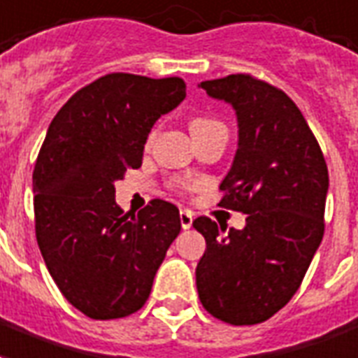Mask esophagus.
Here are the masks:
<instances>
[{
	"label": "esophagus",
	"mask_w": 358,
	"mask_h": 358,
	"mask_svg": "<svg viewBox=\"0 0 358 358\" xmlns=\"http://www.w3.org/2000/svg\"><path fill=\"white\" fill-rule=\"evenodd\" d=\"M180 224H182V227L184 229H189L193 224V213L192 210H187V208H182L180 210Z\"/></svg>",
	"instance_id": "34e87169"
}]
</instances>
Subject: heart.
I'll return each instance as SVG.
<instances>
[{"mask_svg":"<svg viewBox=\"0 0 358 358\" xmlns=\"http://www.w3.org/2000/svg\"><path fill=\"white\" fill-rule=\"evenodd\" d=\"M218 119H213V117H193L192 123H189V129H192V134H199L203 131H208V129H213V127H220ZM153 138V134H152Z\"/></svg>","mask_w":358,"mask_h":358,"instance_id":"obj_1","label":"heart"}]
</instances>
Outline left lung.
<instances>
[{
  "label": "left lung",
  "instance_id": "obj_1",
  "mask_svg": "<svg viewBox=\"0 0 358 358\" xmlns=\"http://www.w3.org/2000/svg\"><path fill=\"white\" fill-rule=\"evenodd\" d=\"M199 87L235 110L239 142L220 205L248 216L229 231L206 216L193 222L206 241L197 292L216 319L258 324L290 301L322 241L327 161L298 106L273 85L235 73Z\"/></svg>",
  "mask_w": 358,
  "mask_h": 358
}]
</instances>
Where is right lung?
I'll list each match as a JSON object with an SVG mask.
<instances>
[{"label":"right lung","mask_w":358,"mask_h":358,"mask_svg":"<svg viewBox=\"0 0 358 358\" xmlns=\"http://www.w3.org/2000/svg\"><path fill=\"white\" fill-rule=\"evenodd\" d=\"M184 98L180 78L108 73L49 125L31 178L36 237L60 292L91 319L138 311L180 233L178 208L166 201L123 213L115 182L142 165L152 127Z\"/></svg>","instance_id":"obj_1"}]
</instances>
